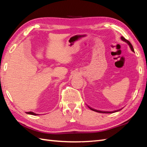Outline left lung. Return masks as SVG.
Here are the masks:
<instances>
[{"label": "left lung", "instance_id": "8db88e82", "mask_svg": "<svg viewBox=\"0 0 147 147\" xmlns=\"http://www.w3.org/2000/svg\"><path fill=\"white\" fill-rule=\"evenodd\" d=\"M121 39L123 40V42H125L126 43H127V44H128V45L129 46V47H130V49H131V51H133V52H135V51H134V49H133V45H131V43L128 40H126V39H125L124 38L123 36H121ZM88 107L91 109V110H92V111H95V112H99V113H107V114H109V113H114V112H118V111H121L122 109H119V110H117V111H99V110H96V109H93V108H92V107H89V106H88Z\"/></svg>", "mask_w": 147, "mask_h": 147}]
</instances>
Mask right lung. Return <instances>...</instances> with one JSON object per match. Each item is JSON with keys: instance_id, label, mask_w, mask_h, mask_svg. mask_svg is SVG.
I'll list each match as a JSON object with an SVG mask.
<instances>
[{"instance_id": "add662e5", "label": "right lung", "mask_w": 147, "mask_h": 147, "mask_svg": "<svg viewBox=\"0 0 147 147\" xmlns=\"http://www.w3.org/2000/svg\"><path fill=\"white\" fill-rule=\"evenodd\" d=\"M26 113L28 114H31V115H39L38 114L34 113L33 112H26Z\"/></svg>"}]
</instances>
